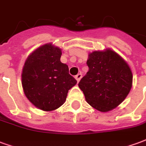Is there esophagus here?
I'll return each instance as SVG.
<instances>
[{"mask_svg": "<svg viewBox=\"0 0 146 146\" xmlns=\"http://www.w3.org/2000/svg\"><path fill=\"white\" fill-rule=\"evenodd\" d=\"M81 77H82V74H81V73H78V74L75 76V78H76V80H77V82H79L80 80L81 79Z\"/></svg>", "mask_w": 146, "mask_h": 146, "instance_id": "obj_1", "label": "esophagus"}]
</instances>
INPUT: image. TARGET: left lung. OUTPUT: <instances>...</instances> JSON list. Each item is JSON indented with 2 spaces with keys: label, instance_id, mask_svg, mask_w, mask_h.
<instances>
[{
  "label": "left lung",
  "instance_id": "8db88e82",
  "mask_svg": "<svg viewBox=\"0 0 146 146\" xmlns=\"http://www.w3.org/2000/svg\"><path fill=\"white\" fill-rule=\"evenodd\" d=\"M88 72L78 86L90 106L102 113L116 108L131 91L133 75L120 55L110 48L89 53Z\"/></svg>",
  "mask_w": 146,
  "mask_h": 146
}]
</instances>
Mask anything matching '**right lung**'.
Segmentation results:
<instances>
[{
    "label": "right lung",
    "mask_w": 146,
    "mask_h": 146,
    "mask_svg": "<svg viewBox=\"0 0 146 146\" xmlns=\"http://www.w3.org/2000/svg\"><path fill=\"white\" fill-rule=\"evenodd\" d=\"M62 50L51 43L34 50L27 57L22 72V85L28 100L36 108L50 112L64 104L76 80L61 62Z\"/></svg>",
    "instance_id": "obj_1"
}]
</instances>
